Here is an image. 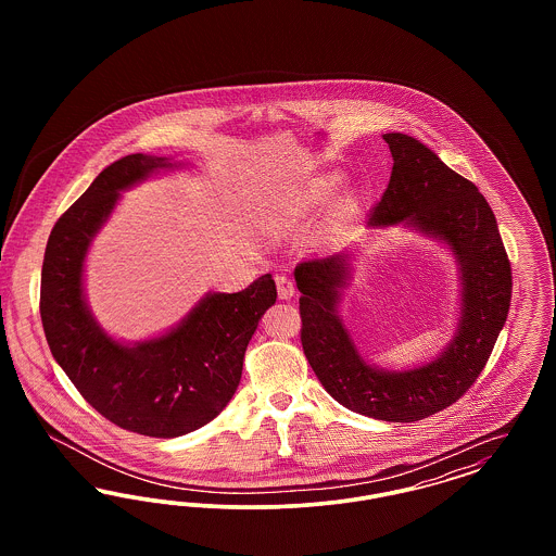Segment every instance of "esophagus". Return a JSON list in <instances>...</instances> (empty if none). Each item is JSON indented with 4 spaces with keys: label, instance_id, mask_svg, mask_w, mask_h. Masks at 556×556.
<instances>
[{
    "label": "esophagus",
    "instance_id": "esophagus-1",
    "mask_svg": "<svg viewBox=\"0 0 556 556\" xmlns=\"http://www.w3.org/2000/svg\"><path fill=\"white\" fill-rule=\"evenodd\" d=\"M275 283H277V291H279L281 300H290L291 295L295 293L293 281H291L290 277H286V275H277Z\"/></svg>",
    "mask_w": 556,
    "mask_h": 556
}]
</instances>
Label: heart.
<instances>
[{
	"mask_svg": "<svg viewBox=\"0 0 556 556\" xmlns=\"http://www.w3.org/2000/svg\"><path fill=\"white\" fill-rule=\"evenodd\" d=\"M333 186H336V177H331L329 181H325L318 191H320V193H325V191H329V189H331Z\"/></svg>",
	"mask_w": 556,
	"mask_h": 556,
	"instance_id": "b5f03b06",
	"label": "heart"
}]
</instances>
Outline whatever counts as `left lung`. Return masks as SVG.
Instances as JSON below:
<instances>
[{
	"mask_svg": "<svg viewBox=\"0 0 556 556\" xmlns=\"http://www.w3.org/2000/svg\"><path fill=\"white\" fill-rule=\"evenodd\" d=\"M394 166L369 227L406 223L448 243L460 266L463 308L448 348L424 367L377 369L356 350L338 315L345 254L295 266L302 293L300 340L323 388L342 406L392 424L427 419L463 396L485 367L508 317L513 275L496 216L469 179L415 137L386 132Z\"/></svg>",
	"mask_w": 556,
	"mask_h": 556,
	"instance_id": "1",
	"label": "left lung"
}]
</instances>
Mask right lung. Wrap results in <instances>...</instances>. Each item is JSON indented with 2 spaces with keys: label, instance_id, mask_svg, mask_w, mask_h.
<instances>
[{
  "label": "right lung",
  "instance_id": "obj_1",
  "mask_svg": "<svg viewBox=\"0 0 556 556\" xmlns=\"http://www.w3.org/2000/svg\"><path fill=\"white\" fill-rule=\"evenodd\" d=\"M175 164L131 154L106 166L53 225L41 268L39 311L53 358L102 417L150 438L186 435L227 406L243 354L277 288L266 273L238 293H208L173 331L118 344L91 317L83 295L89 243L121 191Z\"/></svg>",
  "mask_w": 556,
  "mask_h": 556
}]
</instances>
